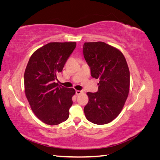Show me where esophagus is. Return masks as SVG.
I'll use <instances>...</instances> for the list:
<instances>
[{"instance_id": "esophagus-1", "label": "esophagus", "mask_w": 160, "mask_h": 160, "mask_svg": "<svg viewBox=\"0 0 160 160\" xmlns=\"http://www.w3.org/2000/svg\"><path fill=\"white\" fill-rule=\"evenodd\" d=\"M75 93H76V95H80V94H81L82 93H83V91L77 90V91H75Z\"/></svg>"}]
</instances>
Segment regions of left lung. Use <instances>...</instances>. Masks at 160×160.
Listing matches in <instances>:
<instances>
[{"mask_svg": "<svg viewBox=\"0 0 160 160\" xmlns=\"http://www.w3.org/2000/svg\"><path fill=\"white\" fill-rule=\"evenodd\" d=\"M83 52L91 77L99 79L98 91L87 93L85 117L93 123L107 124L118 117L128 98V63L122 52L103 42H85Z\"/></svg>", "mask_w": 160, "mask_h": 160, "instance_id": "left-lung-1", "label": "left lung"}]
</instances>
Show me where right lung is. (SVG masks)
I'll return each mask as SVG.
<instances>
[{
    "instance_id": "obj_1",
    "label": "right lung",
    "mask_w": 160,
    "mask_h": 160,
    "mask_svg": "<svg viewBox=\"0 0 160 160\" xmlns=\"http://www.w3.org/2000/svg\"><path fill=\"white\" fill-rule=\"evenodd\" d=\"M75 47V42H49L34 52L28 62L25 95L33 113L46 124L58 125L69 118L75 91L59 86L55 80Z\"/></svg>"
}]
</instances>
